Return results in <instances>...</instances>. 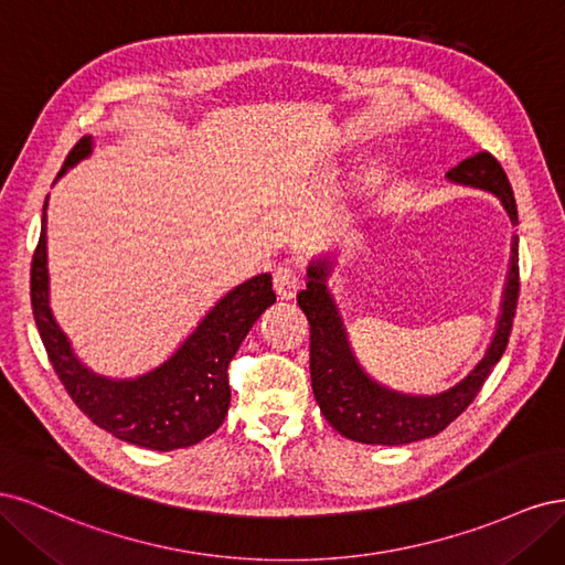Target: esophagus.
<instances>
[{"label":"esophagus","instance_id":"obj_1","mask_svg":"<svg viewBox=\"0 0 565 565\" xmlns=\"http://www.w3.org/2000/svg\"><path fill=\"white\" fill-rule=\"evenodd\" d=\"M273 287H276V295L278 299H295L297 292L301 289V278L295 268L289 266H280L276 270V276H273Z\"/></svg>","mask_w":565,"mask_h":565}]
</instances>
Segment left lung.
I'll return each instance as SVG.
<instances>
[{
    "label": "left lung",
    "mask_w": 565,
    "mask_h": 565,
    "mask_svg": "<svg viewBox=\"0 0 565 565\" xmlns=\"http://www.w3.org/2000/svg\"><path fill=\"white\" fill-rule=\"evenodd\" d=\"M446 177L450 183L492 193L502 202L511 224H519L514 191L504 169L490 152L467 158ZM334 262V254L313 259L306 268V289L297 295L299 309L311 324V386L320 413L341 436L367 446H407L440 434L469 407L507 349L519 301V237H511V262L490 347L465 380L434 396L393 391L372 380L358 363L344 320L328 287Z\"/></svg>",
    "instance_id": "left-lung-1"
}]
</instances>
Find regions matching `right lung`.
<instances>
[{"mask_svg": "<svg viewBox=\"0 0 565 565\" xmlns=\"http://www.w3.org/2000/svg\"><path fill=\"white\" fill-rule=\"evenodd\" d=\"M92 148V136L79 139L58 179L79 160L89 158ZM30 297L49 361L75 405L115 438L160 452L195 446L224 424L231 405L228 363L252 324L270 303H276L270 273H262L221 297L198 322V328L158 367L127 380L96 374L79 361L71 339L51 313L46 202L40 243L32 256Z\"/></svg>", "mask_w": 565, "mask_h": 565, "instance_id": "add662e5", "label": "right lung"}]
</instances>
